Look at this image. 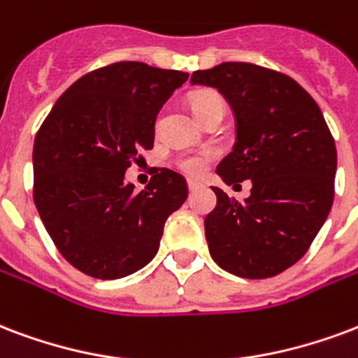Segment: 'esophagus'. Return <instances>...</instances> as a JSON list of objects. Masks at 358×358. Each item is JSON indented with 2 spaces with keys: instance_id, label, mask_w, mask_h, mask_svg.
Wrapping results in <instances>:
<instances>
[{
  "instance_id": "1",
  "label": "esophagus",
  "mask_w": 358,
  "mask_h": 358,
  "mask_svg": "<svg viewBox=\"0 0 358 358\" xmlns=\"http://www.w3.org/2000/svg\"><path fill=\"white\" fill-rule=\"evenodd\" d=\"M203 187V182L200 181H194V179H189V190H198Z\"/></svg>"
}]
</instances>
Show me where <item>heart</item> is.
Masks as SVG:
<instances>
[{"label":"heart","mask_w":358,"mask_h":358,"mask_svg":"<svg viewBox=\"0 0 358 358\" xmlns=\"http://www.w3.org/2000/svg\"><path fill=\"white\" fill-rule=\"evenodd\" d=\"M219 103H224V99L220 98V94L211 92V90H206V92H198L192 98V109L200 117L201 113L208 111L209 107L219 106ZM215 158L213 150H182L176 157L177 168L185 171L187 176L198 177L201 176L208 166L211 164V160Z\"/></svg>","instance_id":"1"}]
</instances>
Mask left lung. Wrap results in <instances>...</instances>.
Returning <instances> with one entry per match:
<instances>
[{"mask_svg":"<svg viewBox=\"0 0 358 358\" xmlns=\"http://www.w3.org/2000/svg\"><path fill=\"white\" fill-rule=\"evenodd\" d=\"M192 85L217 88L236 115V143L217 173L251 179L245 201L213 187L206 217L209 252L222 270L273 278L302 259L334 200L336 145L315 99L289 75L247 62L194 71Z\"/></svg>","mask_w":358,"mask_h":358,"instance_id":"obj_1","label":"left lung"}]
</instances>
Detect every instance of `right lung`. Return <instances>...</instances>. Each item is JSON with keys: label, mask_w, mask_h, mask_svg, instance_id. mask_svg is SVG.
Returning a JSON list of instances; mask_svg holds the SVG:
<instances>
[{"label": "right lung", "mask_w": 358, "mask_h": 358, "mask_svg": "<svg viewBox=\"0 0 358 358\" xmlns=\"http://www.w3.org/2000/svg\"><path fill=\"white\" fill-rule=\"evenodd\" d=\"M189 73L117 62L75 80L43 120L34 143V201L69 264L120 279L155 259L164 224L181 208L185 177L157 168L136 192L124 181L139 150L152 149L158 111Z\"/></svg>", "instance_id": "obj_1"}]
</instances>
